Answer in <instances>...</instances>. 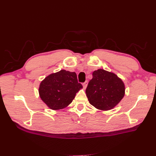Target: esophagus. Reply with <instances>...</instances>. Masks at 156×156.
Here are the masks:
<instances>
[{
	"mask_svg": "<svg viewBox=\"0 0 156 156\" xmlns=\"http://www.w3.org/2000/svg\"><path fill=\"white\" fill-rule=\"evenodd\" d=\"M87 85H88V81H86L85 82H84V83H83V88H84V89H85V88H87Z\"/></svg>",
	"mask_w": 156,
	"mask_h": 156,
	"instance_id": "obj_1",
	"label": "esophagus"
}]
</instances>
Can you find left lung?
<instances>
[{"mask_svg": "<svg viewBox=\"0 0 156 156\" xmlns=\"http://www.w3.org/2000/svg\"><path fill=\"white\" fill-rule=\"evenodd\" d=\"M86 89L91 105L101 111H109L120 102L125 94V85L115 73L103 69L95 70Z\"/></svg>", "mask_w": 156, "mask_h": 156, "instance_id": "8db88e82", "label": "left lung"}]
</instances>
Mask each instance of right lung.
Returning a JSON list of instances; mask_svg holds the SVG:
<instances>
[{
	"mask_svg": "<svg viewBox=\"0 0 156 156\" xmlns=\"http://www.w3.org/2000/svg\"><path fill=\"white\" fill-rule=\"evenodd\" d=\"M82 88L75 72L62 69L50 74L41 81L38 93L48 108L59 110L68 107Z\"/></svg>",
	"mask_w": 156,
	"mask_h": 156,
	"instance_id": "right-lung-1",
	"label": "right lung"
}]
</instances>
